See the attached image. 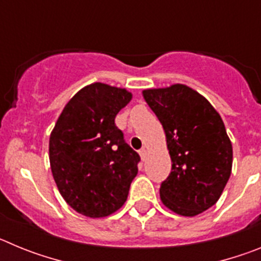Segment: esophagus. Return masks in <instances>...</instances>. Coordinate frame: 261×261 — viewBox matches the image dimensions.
<instances>
[{"mask_svg":"<svg viewBox=\"0 0 261 261\" xmlns=\"http://www.w3.org/2000/svg\"><path fill=\"white\" fill-rule=\"evenodd\" d=\"M138 153H140V156H141V159L142 161H145V158H146V154H147V151H146V149H141V150L138 151Z\"/></svg>","mask_w":261,"mask_h":261,"instance_id":"obj_1","label":"esophagus"}]
</instances>
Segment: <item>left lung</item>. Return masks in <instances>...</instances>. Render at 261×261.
I'll use <instances>...</instances> for the list:
<instances>
[{
	"instance_id": "obj_1",
	"label": "left lung",
	"mask_w": 261,
	"mask_h": 261,
	"mask_svg": "<svg viewBox=\"0 0 261 261\" xmlns=\"http://www.w3.org/2000/svg\"><path fill=\"white\" fill-rule=\"evenodd\" d=\"M142 96L162 124L172 162L161 201L179 216H197L218 201L231 174L225 124L208 99L187 85L146 89Z\"/></svg>"
}]
</instances>
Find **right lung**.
<instances>
[{"instance_id": "obj_1", "label": "right lung", "mask_w": 261, "mask_h": 261, "mask_svg": "<svg viewBox=\"0 0 261 261\" xmlns=\"http://www.w3.org/2000/svg\"><path fill=\"white\" fill-rule=\"evenodd\" d=\"M130 100L126 89L90 84L66 103L50 132L49 163L59 192L90 218L119 211L138 172L140 155L115 125Z\"/></svg>"}]
</instances>
